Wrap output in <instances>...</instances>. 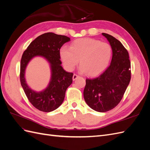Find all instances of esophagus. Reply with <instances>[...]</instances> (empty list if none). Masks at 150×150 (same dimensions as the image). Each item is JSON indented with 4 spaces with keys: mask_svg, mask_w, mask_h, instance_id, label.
Masks as SVG:
<instances>
[{
    "mask_svg": "<svg viewBox=\"0 0 150 150\" xmlns=\"http://www.w3.org/2000/svg\"><path fill=\"white\" fill-rule=\"evenodd\" d=\"M79 76L78 74H74L73 75V76H72V79H73V81H74V80L78 79V78H79Z\"/></svg>",
    "mask_w": 150,
    "mask_h": 150,
    "instance_id": "1",
    "label": "esophagus"
}]
</instances>
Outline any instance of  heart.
Listing matches in <instances>:
<instances>
[{
	"label": "heart",
	"mask_w": 150,
	"mask_h": 150,
	"mask_svg": "<svg viewBox=\"0 0 150 150\" xmlns=\"http://www.w3.org/2000/svg\"><path fill=\"white\" fill-rule=\"evenodd\" d=\"M60 56L68 71L74 69L79 63L80 71L89 76H96L105 71L112 56L111 46L106 42L92 38H82L74 40L70 48L63 46Z\"/></svg>",
	"instance_id": "b5f03b06"
}]
</instances>
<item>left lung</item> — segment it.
<instances>
[{
  "label": "left lung",
  "mask_w": 150,
  "mask_h": 150,
  "mask_svg": "<svg viewBox=\"0 0 150 150\" xmlns=\"http://www.w3.org/2000/svg\"><path fill=\"white\" fill-rule=\"evenodd\" d=\"M102 34L111 46V62L97 78L86 79L83 94L91 108L106 112L115 108L123 97L131 79V62L128 51L120 40L110 34Z\"/></svg>",
  "instance_id": "obj_1"
}]
</instances>
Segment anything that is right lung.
Wrapping results in <instances>:
<instances>
[{"instance_id": "add662e5", "label": "right lung", "mask_w": 150, "mask_h": 150, "mask_svg": "<svg viewBox=\"0 0 150 150\" xmlns=\"http://www.w3.org/2000/svg\"><path fill=\"white\" fill-rule=\"evenodd\" d=\"M70 40V38L66 35L52 33H44L34 39L22 54L20 71L21 86L30 103L39 111L51 112L59 107L64 99L67 88L72 83L73 73L63 69L60 60L61 47ZM35 56L46 58L52 69L49 85L40 92L30 89L25 79V68L29 61Z\"/></svg>"}]
</instances>
